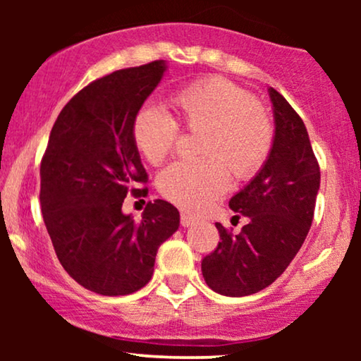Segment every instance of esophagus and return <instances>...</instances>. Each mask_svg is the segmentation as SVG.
<instances>
[{
    "instance_id": "esophagus-1",
    "label": "esophagus",
    "mask_w": 361,
    "mask_h": 361,
    "mask_svg": "<svg viewBox=\"0 0 361 361\" xmlns=\"http://www.w3.org/2000/svg\"><path fill=\"white\" fill-rule=\"evenodd\" d=\"M195 224V219L194 216H190V215H187V214H182L180 215V225L184 226H190V225H194Z\"/></svg>"
}]
</instances>
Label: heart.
I'll list each match as a JSON object with an SVG mask.
<instances>
[{"label":"heart","mask_w":361,"mask_h":361,"mask_svg":"<svg viewBox=\"0 0 361 361\" xmlns=\"http://www.w3.org/2000/svg\"><path fill=\"white\" fill-rule=\"evenodd\" d=\"M177 120L199 131L197 159L172 162L159 174L161 194L189 212H200L224 195L230 171L248 179L268 159L274 128L268 111L250 93L221 77H210L180 88L171 98ZM133 142L151 164H161L174 149L179 125L162 108L146 105L135 115Z\"/></svg>","instance_id":"obj_1"}]
</instances>
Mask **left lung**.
Instances as JSON below:
<instances>
[{
    "mask_svg": "<svg viewBox=\"0 0 361 361\" xmlns=\"http://www.w3.org/2000/svg\"><path fill=\"white\" fill-rule=\"evenodd\" d=\"M274 141L268 159L230 209L248 216L240 235L215 224L220 241L202 259V274L215 293L243 298L273 284L302 246L314 219L320 169L304 121L269 88Z\"/></svg>",
    "mask_w": 361,
    "mask_h": 361,
    "instance_id": "obj_1",
    "label": "left lung"
}]
</instances>
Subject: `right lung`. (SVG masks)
<instances>
[{
    "mask_svg": "<svg viewBox=\"0 0 361 361\" xmlns=\"http://www.w3.org/2000/svg\"><path fill=\"white\" fill-rule=\"evenodd\" d=\"M164 61L123 68L82 88L54 123L41 161V210L63 269L102 295H126L149 283L157 248L179 228V210L147 202L141 221L121 212L147 174L131 126L159 85Z\"/></svg>",
    "mask_w": 361,
    "mask_h": 361,
    "instance_id": "1",
    "label": "right lung"
}]
</instances>
